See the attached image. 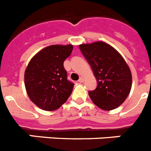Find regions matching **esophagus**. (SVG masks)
Listing matches in <instances>:
<instances>
[{
    "mask_svg": "<svg viewBox=\"0 0 151 151\" xmlns=\"http://www.w3.org/2000/svg\"><path fill=\"white\" fill-rule=\"evenodd\" d=\"M80 82V83H83V81H84V77H80V79H79V81H78Z\"/></svg>",
    "mask_w": 151,
    "mask_h": 151,
    "instance_id": "34e87169",
    "label": "esophagus"
}]
</instances>
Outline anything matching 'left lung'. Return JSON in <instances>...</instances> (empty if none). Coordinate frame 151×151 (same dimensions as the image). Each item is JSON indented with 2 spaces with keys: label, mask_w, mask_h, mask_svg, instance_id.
Masks as SVG:
<instances>
[{
  "label": "left lung",
  "mask_w": 151,
  "mask_h": 151,
  "mask_svg": "<svg viewBox=\"0 0 151 151\" xmlns=\"http://www.w3.org/2000/svg\"><path fill=\"white\" fill-rule=\"evenodd\" d=\"M91 66L97 86L88 94L93 103L106 111L121 106L132 89L131 70L122 56L113 47L103 42L79 45Z\"/></svg>",
  "instance_id": "left-lung-1"
}]
</instances>
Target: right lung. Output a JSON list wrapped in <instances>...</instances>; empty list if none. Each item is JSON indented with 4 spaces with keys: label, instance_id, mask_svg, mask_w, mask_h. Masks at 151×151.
Instances as JSON below:
<instances>
[{
    "label": "right lung",
    "instance_id": "1",
    "mask_svg": "<svg viewBox=\"0 0 151 151\" xmlns=\"http://www.w3.org/2000/svg\"><path fill=\"white\" fill-rule=\"evenodd\" d=\"M72 50V45H53L39 51L29 62L25 87L30 100L39 108L58 109L71 94L74 84L67 79L64 61Z\"/></svg>",
    "mask_w": 151,
    "mask_h": 151
}]
</instances>
